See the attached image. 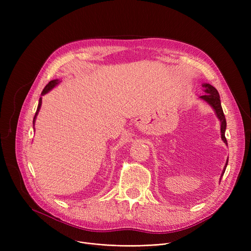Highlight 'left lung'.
<instances>
[{
  "mask_svg": "<svg viewBox=\"0 0 251 251\" xmlns=\"http://www.w3.org/2000/svg\"><path fill=\"white\" fill-rule=\"evenodd\" d=\"M202 87H203V91L205 92V95L201 96V99L202 100H204L205 102H207L210 105V107L214 109L218 119L220 120V123H221V137H222V140L227 144V139L225 137V131H226V127H227V122H226V118H225V115H224L222 105H221V100H220L219 92L213 85H210L209 83H203ZM227 165H228V160L226 162L225 167H224L220 181H221L224 173H225Z\"/></svg>",
  "mask_w": 251,
  "mask_h": 251,
  "instance_id": "left-lung-1",
  "label": "left lung"
}]
</instances>
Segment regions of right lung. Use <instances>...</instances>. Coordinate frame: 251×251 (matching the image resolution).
<instances>
[{
  "label": "right lung",
  "instance_id": "1",
  "mask_svg": "<svg viewBox=\"0 0 251 251\" xmlns=\"http://www.w3.org/2000/svg\"><path fill=\"white\" fill-rule=\"evenodd\" d=\"M59 83H60V80H59V79H54V80H50V81L46 85V87L44 88V90H43V92H42V96L47 95L50 90H51L52 88H54V87H55L57 84H59ZM42 101H43V100H42V98H39L37 109H36L35 115H34V117H33V122H32V124H33V128H34V123H35V120H36V117H37L38 112H39V110H41V107H42Z\"/></svg>",
  "mask_w": 251,
  "mask_h": 251
}]
</instances>
